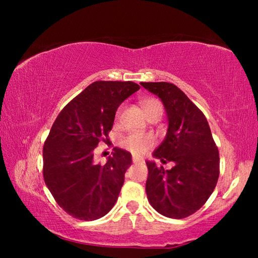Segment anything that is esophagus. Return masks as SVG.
<instances>
[{"mask_svg": "<svg viewBox=\"0 0 258 258\" xmlns=\"http://www.w3.org/2000/svg\"><path fill=\"white\" fill-rule=\"evenodd\" d=\"M133 163L134 164H143L145 163V160H143L142 158H139V157H137V156H133Z\"/></svg>", "mask_w": 258, "mask_h": 258, "instance_id": "1", "label": "esophagus"}]
</instances>
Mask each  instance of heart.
Returning a JSON list of instances; mask_svg holds the SVG:
<instances>
[{"mask_svg":"<svg viewBox=\"0 0 258 258\" xmlns=\"http://www.w3.org/2000/svg\"><path fill=\"white\" fill-rule=\"evenodd\" d=\"M141 107L145 111L147 118L150 117L154 113H163V104L155 98L145 99L141 101ZM119 115V110L117 112V116ZM154 145V139L149 135H142L138 133L130 134L126 137L123 141H121V146H123L126 150H128L134 155H143L150 149Z\"/></svg>","mask_w":258,"mask_h":258,"instance_id":"1","label":"heart"}]
</instances>
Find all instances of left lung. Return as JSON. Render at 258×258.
Returning a JSON list of instances; mask_svg holds the SVG:
<instances>
[{"label": "left lung", "mask_w": 258, "mask_h": 258, "mask_svg": "<svg viewBox=\"0 0 258 258\" xmlns=\"http://www.w3.org/2000/svg\"><path fill=\"white\" fill-rule=\"evenodd\" d=\"M164 104L168 120L166 137L152 156L164 169L147 160L146 192L161 215L184 218L198 211L211 197L220 175V156L204 113L178 89L167 82L141 83Z\"/></svg>", "instance_id": "1"}]
</instances>
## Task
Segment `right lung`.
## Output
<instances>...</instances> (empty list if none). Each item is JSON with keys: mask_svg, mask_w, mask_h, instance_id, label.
Instances as JSON below:
<instances>
[{"mask_svg": "<svg viewBox=\"0 0 258 258\" xmlns=\"http://www.w3.org/2000/svg\"><path fill=\"white\" fill-rule=\"evenodd\" d=\"M139 89L133 82H94L52 125L43 148V176L55 202L73 217L98 220L116 204L132 155L115 148L100 165L93 152L112 128L120 103Z\"/></svg>", "mask_w": 258, "mask_h": 258, "instance_id": "add662e5", "label": "right lung"}]
</instances>
